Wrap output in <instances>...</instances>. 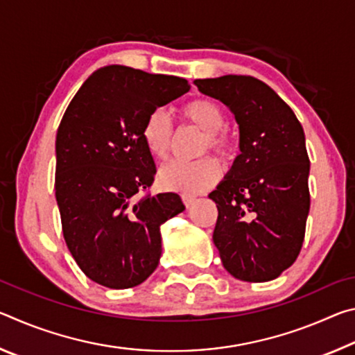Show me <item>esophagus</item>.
Masks as SVG:
<instances>
[{
	"label": "esophagus",
	"instance_id": "esophagus-1",
	"mask_svg": "<svg viewBox=\"0 0 355 355\" xmlns=\"http://www.w3.org/2000/svg\"><path fill=\"white\" fill-rule=\"evenodd\" d=\"M182 200H183V203H184V207L189 208V207L192 205V203H194V197L188 196V194H183V196H182Z\"/></svg>",
	"mask_w": 355,
	"mask_h": 355
}]
</instances>
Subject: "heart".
Returning <instances> with one entry per match:
<instances>
[{"label": "heart", "instance_id": "1", "mask_svg": "<svg viewBox=\"0 0 355 355\" xmlns=\"http://www.w3.org/2000/svg\"><path fill=\"white\" fill-rule=\"evenodd\" d=\"M182 116L205 133L202 153L211 150L220 158L230 156L233 141L224 128L225 111L218 101L207 97L191 100L182 107ZM141 136L150 155L159 159L166 158L173 142V125L169 114L163 110H153L144 120ZM219 175L220 167L211 156L196 161L173 159L159 169L158 183L164 189L192 196L211 188Z\"/></svg>", "mask_w": 355, "mask_h": 355}]
</instances>
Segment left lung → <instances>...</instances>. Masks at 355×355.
Returning <instances> with one entry per match:
<instances>
[{
  "instance_id": "1",
  "label": "left lung",
  "mask_w": 355,
  "mask_h": 355,
  "mask_svg": "<svg viewBox=\"0 0 355 355\" xmlns=\"http://www.w3.org/2000/svg\"><path fill=\"white\" fill-rule=\"evenodd\" d=\"M235 114L239 148L208 197L218 207L213 241L222 264L244 282L272 280L296 261L310 209V159L302 125L266 83L248 75L196 80Z\"/></svg>"
}]
</instances>
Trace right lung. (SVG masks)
Instances as JSON below:
<instances>
[{"mask_svg":"<svg viewBox=\"0 0 355 355\" xmlns=\"http://www.w3.org/2000/svg\"><path fill=\"white\" fill-rule=\"evenodd\" d=\"M188 91L183 78L107 65L87 78L59 123L55 186L64 239L95 284L133 288L158 266L159 225L184 205L173 192H148L156 166L141 130L150 112Z\"/></svg>","mask_w":355,"mask_h":355,"instance_id":"1","label":"right lung"}]
</instances>
